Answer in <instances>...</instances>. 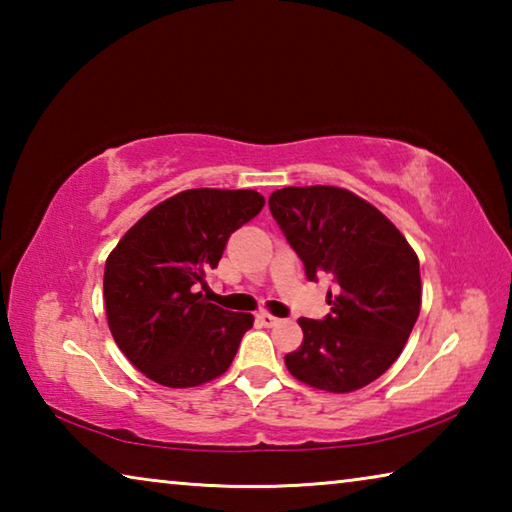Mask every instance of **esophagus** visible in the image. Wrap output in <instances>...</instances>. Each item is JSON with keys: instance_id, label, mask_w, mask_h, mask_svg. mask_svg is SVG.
Masks as SVG:
<instances>
[{"instance_id": "34e87169", "label": "esophagus", "mask_w": 512, "mask_h": 512, "mask_svg": "<svg viewBox=\"0 0 512 512\" xmlns=\"http://www.w3.org/2000/svg\"><path fill=\"white\" fill-rule=\"evenodd\" d=\"M257 320H259V323H262L264 327H273V325L280 323V318H275L273 314H268V311H259Z\"/></svg>"}]
</instances>
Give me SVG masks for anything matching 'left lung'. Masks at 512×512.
I'll list each match as a JSON object with an SVG mask.
<instances>
[{"label":"left lung","instance_id":"left-lung-1","mask_svg":"<svg viewBox=\"0 0 512 512\" xmlns=\"http://www.w3.org/2000/svg\"><path fill=\"white\" fill-rule=\"evenodd\" d=\"M309 280L332 273V314L300 318L302 343L284 357L302 384L352 393L400 357L420 314V262L409 241L375 205L332 185L284 187L268 198Z\"/></svg>","mask_w":512,"mask_h":512}]
</instances>
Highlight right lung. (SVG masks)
Instances as JSON below:
<instances>
[{"label": "right lung", "mask_w": 512, "mask_h": 512, "mask_svg": "<svg viewBox=\"0 0 512 512\" xmlns=\"http://www.w3.org/2000/svg\"><path fill=\"white\" fill-rule=\"evenodd\" d=\"M253 189H185L146 212L112 248L103 273L108 327L133 366L167 388L230 368L253 314L207 302L205 275L230 235L262 212Z\"/></svg>", "instance_id": "add662e5"}]
</instances>
